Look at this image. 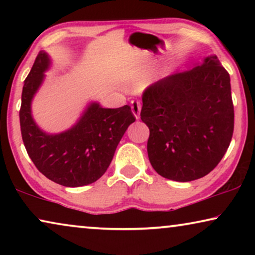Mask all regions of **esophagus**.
Returning a JSON list of instances; mask_svg holds the SVG:
<instances>
[{"instance_id": "34e87169", "label": "esophagus", "mask_w": 255, "mask_h": 255, "mask_svg": "<svg viewBox=\"0 0 255 255\" xmlns=\"http://www.w3.org/2000/svg\"><path fill=\"white\" fill-rule=\"evenodd\" d=\"M140 109H141L140 103H139L138 101H132L131 110H132V114H133V116L135 117V120H139V117H140Z\"/></svg>"}]
</instances>
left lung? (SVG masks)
<instances>
[{
    "label": "left lung",
    "instance_id": "obj_1",
    "mask_svg": "<svg viewBox=\"0 0 255 255\" xmlns=\"http://www.w3.org/2000/svg\"><path fill=\"white\" fill-rule=\"evenodd\" d=\"M140 118L149 128L147 153L159 175L188 182L218 165L233 134L230 75L216 55L145 90Z\"/></svg>",
    "mask_w": 255,
    "mask_h": 255
}]
</instances>
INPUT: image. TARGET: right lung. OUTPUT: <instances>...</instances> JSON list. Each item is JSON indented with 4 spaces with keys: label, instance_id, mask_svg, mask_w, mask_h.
Returning <instances> with one entry per match:
<instances>
[{
    "label": "right lung",
    "instance_id": "right-lung-1",
    "mask_svg": "<svg viewBox=\"0 0 255 255\" xmlns=\"http://www.w3.org/2000/svg\"><path fill=\"white\" fill-rule=\"evenodd\" d=\"M52 60L40 51L24 81L19 110L20 132L26 152L41 174L65 187L95 182L106 173L117 145L135 118L131 108H102L89 102L76 123L59 133H47L32 117L31 104Z\"/></svg>",
    "mask_w": 255,
    "mask_h": 255
}]
</instances>
